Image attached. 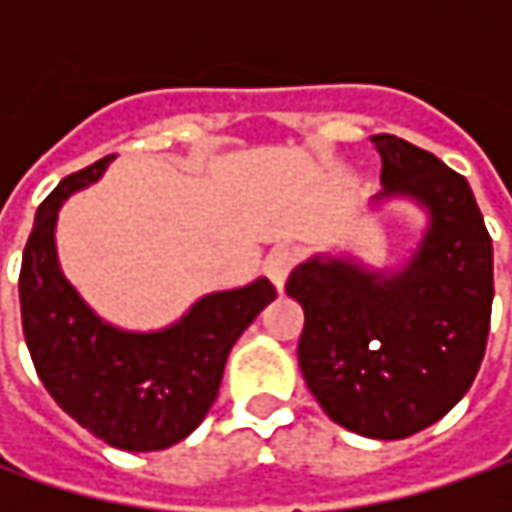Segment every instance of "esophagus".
<instances>
[{
    "mask_svg": "<svg viewBox=\"0 0 512 512\" xmlns=\"http://www.w3.org/2000/svg\"><path fill=\"white\" fill-rule=\"evenodd\" d=\"M296 262H299V253L287 245L273 247V250L267 253L265 273H267V279L273 282V287H276V290H282V287H285L287 276H290V270L296 267Z\"/></svg>",
    "mask_w": 512,
    "mask_h": 512,
    "instance_id": "esophagus-1",
    "label": "esophagus"
}]
</instances>
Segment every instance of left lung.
Instances as JSON below:
<instances>
[{
	"mask_svg": "<svg viewBox=\"0 0 512 512\" xmlns=\"http://www.w3.org/2000/svg\"><path fill=\"white\" fill-rule=\"evenodd\" d=\"M382 193L427 213L399 270L316 253L287 279L305 310L299 367L327 416L367 439H407L470 390L493 307V242L462 173L433 153L379 133Z\"/></svg>",
	"mask_w": 512,
	"mask_h": 512,
	"instance_id": "obj_1",
	"label": "left lung"
}]
</instances>
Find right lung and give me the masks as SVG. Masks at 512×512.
I'll use <instances>...</instances> for the list:
<instances>
[{"instance_id":"add662e5","label":"right lung","mask_w":512,"mask_h":512,"mask_svg":"<svg viewBox=\"0 0 512 512\" xmlns=\"http://www.w3.org/2000/svg\"><path fill=\"white\" fill-rule=\"evenodd\" d=\"M116 156L70 173L36 210L22 253L19 305L30 359L53 402L110 447L148 453L190 436L219 396L236 339L276 290L256 279L207 293L150 333L105 322L76 293L56 256V219L70 193L93 185Z\"/></svg>"}]
</instances>
